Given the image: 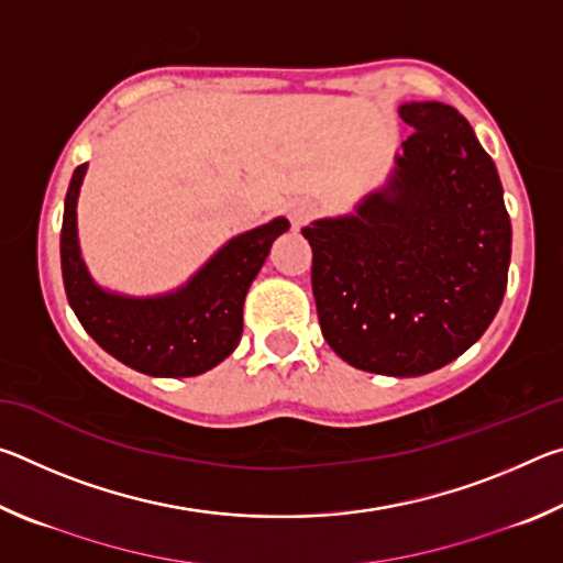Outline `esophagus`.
<instances>
[{
    "label": "esophagus",
    "instance_id": "1",
    "mask_svg": "<svg viewBox=\"0 0 563 563\" xmlns=\"http://www.w3.org/2000/svg\"><path fill=\"white\" fill-rule=\"evenodd\" d=\"M316 216V206L310 201H298V203H290V221L295 228H300L310 221V218Z\"/></svg>",
    "mask_w": 563,
    "mask_h": 563
}]
</instances>
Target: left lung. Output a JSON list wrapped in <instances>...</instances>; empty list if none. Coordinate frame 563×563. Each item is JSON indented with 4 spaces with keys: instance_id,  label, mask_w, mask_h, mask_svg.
Returning a JSON list of instances; mask_svg holds the SVG:
<instances>
[{
    "instance_id": "8db88e82",
    "label": "left lung",
    "mask_w": 563,
    "mask_h": 563,
    "mask_svg": "<svg viewBox=\"0 0 563 563\" xmlns=\"http://www.w3.org/2000/svg\"><path fill=\"white\" fill-rule=\"evenodd\" d=\"M412 136L355 216L302 228L322 338L352 367L415 377L470 350L497 316L511 223L497 166L460 111L399 107Z\"/></svg>"
}]
</instances>
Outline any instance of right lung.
Masks as SVG:
<instances>
[{
	"label": "right lung",
	"mask_w": 563,
	"mask_h": 563,
	"mask_svg": "<svg viewBox=\"0 0 563 563\" xmlns=\"http://www.w3.org/2000/svg\"><path fill=\"white\" fill-rule=\"evenodd\" d=\"M87 164L76 166L64 201L62 278L84 330L123 365L154 377H194L235 350L243 300L268 258L285 218L233 238L184 288L161 298H121L91 280L76 238V196Z\"/></svg>",
	"instance_id": "right-lung-1"
}]
</instances>
